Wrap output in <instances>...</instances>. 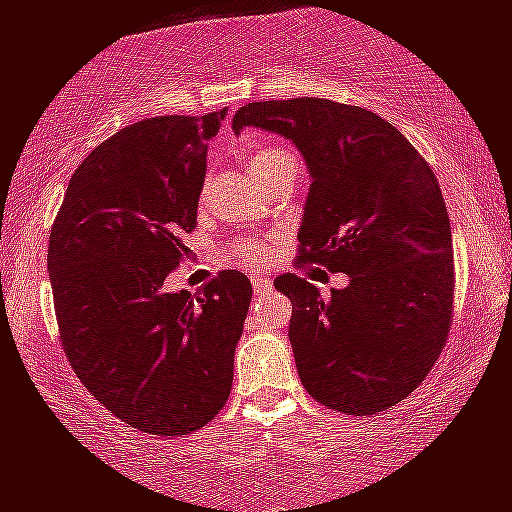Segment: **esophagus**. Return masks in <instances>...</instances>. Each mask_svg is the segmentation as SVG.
Here are the masks:
<instances>
[{
	"label": "esophagus",
	"mask_w": 512,
	"mask_h": 512,
	"mask_svg": "<svg viewBox=\"0 0 512 512\" xmlns=\"http://www.w3.org/2000/svg\"><path fill=\"white\" fill-rule=\"evenodd\" d=\"M270 287H273V280H270V277L254 275V292L256 294H266Z\"/></svg>",
	"instance_id": "esophagus-1"
}]
</instances>
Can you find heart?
<instances>
[{"label": "heart", "mask_w": 512, "mask_h": 512, "mask_svg": "<svg viewBox=\"0 0 512 512\" xmlns=\"http://www.w3.org/2000/svg\"><path fill=\"white\" fill-rule=\"evenodd\" d=\"M282 154H287V151H282V149H277V147L258 149V151H254V154L249 156L246 170H249V173H251V170H258V168L268 166L270 161H275L277 156H282ZM270 251H273V242H270V239H254V237H249V239H242V242L237 244V256L242 258L244 263H263L270 256Z\"/></svg>", "instance_id": "obj_1"}]
</instances>
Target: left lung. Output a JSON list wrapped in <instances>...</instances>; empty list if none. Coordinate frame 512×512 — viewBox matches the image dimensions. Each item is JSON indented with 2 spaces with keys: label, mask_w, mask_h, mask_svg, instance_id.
Instances as JSON below:
<instances>
[{
  "label": "left lung",
  "mask_w": 512,
  "mask_h": 512,
  "mask_svg": "<svg viewBox=\"0 0 512 512\" xmlns=\"http://www.w3.org/2000/svg\"><path fill=\"white\" fill-rule=\"evenodd\" d=\"M277 132L304 156L311 187L304 263L349 275L330 296L275 277L292 301L289 342L308 394L349 415L406 399L444 349L453 306L451 223L432 168L394 125L330 99L246 104L232 130Z\"/></svg>",
  "instance_id": "obj_1"
}]
</instances>
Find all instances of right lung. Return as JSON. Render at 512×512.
<instances>
[{
  "label": "right lung",
  "mask_w": 512,
  "mask_h": 512,
  "mask_svg": "<svg viewBox=\"0 0 512 512\" xmlns=\"http://www.w3.org/2000/svg\"><path fill=\"white\" fill-rule=\"evenodd\" d=\"M225 109L147 118L109 137L68 182L49 235L61 344L80 382L137 430L192 434L232 389L251 282L223 270L199 296L168 292L197 227L208 140Z\"/></svg>",
  "instance_id": "add662e5"
}]
</instances>
